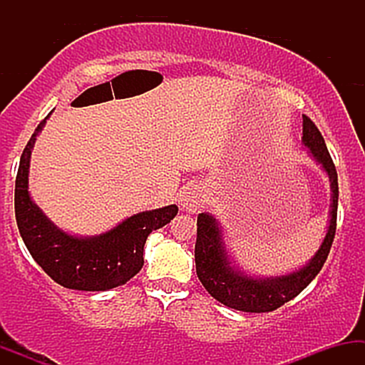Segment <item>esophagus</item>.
Masks as SVG:
<instances>
[{"mask_svg":"<svg viewBox=\"0 0 365 365\" xmlns=\"http://www.w3.org/2000/svg\"><path fill=\"white\" fill-rule=\"evenodd\" d=\"M206 204V192L202 187L192 185L185 188L180 195V207L187 212H197Z\"/></svg>","mask_w":365,"mask_h":365,"instance_id":"esophagus-1","label":"esophagus"}]
</instances>
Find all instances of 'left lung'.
<instances>
[{
  "mask_svg": "<svg viewBox=\"0 0 365 365\" xmlns=\"http://www.w3.org/2000/svg\"><path fill=\"white\" fill-rule=\"evenodd\" d=\"M302 144L321 170L328 175L331 188L329 220L317 252L302 267L279 276H255L237 266L226 249L223 228L215 216L200 212L197 216L195 271L200 283L226 307L242 312H271L295 299L316 278L328 259L338 211V175L324 139L311 118L302 116Z\"/></svg>",
  "mask_w": 365,
  "mask_h": 365,
  "instance_id": "obj_1",
  "label": "left lung"
}]
</instances>
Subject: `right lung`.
<instances>
[{"label": "right lung", "mask_w": 365, "mask_h": 365, "mask_svg": "<svg viewBox=\"0 0 365 365\" xmlns=\"http://www.w3.org/2000/svg\"><path fill=\"white\" fill-rule=\"evenodd\" d=\"M49 115L37 125L20 158L15 180V217L20 237L44 273L65 288L106 292L125 284L144 266V245L149 233L163 228L177 216L170 206L128 216L99 235H72L56 226L32 200L29 192V168L36 137Z\"/></svg>", "instance_id": "obj_1"}]
</instances>
